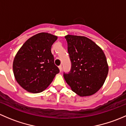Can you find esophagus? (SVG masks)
<instances>
[{
	"instance_id": "obj_1",
	"label": "esophagus",
	"mask_w": 126,
	"mask_h": 126,
	"mask_svg": "<svg viewBox=\"0 0 126 126\" xmlns=\"http://www.w3.org/2000/svg\"><path fill=\"white\" fill-rule=\"evenodd\" d=\"M58 68H59V70H60V72H62V66L60 65L58 66Z\"/></svg>"
}]
</instances>
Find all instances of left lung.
<instances>
[{"label": "left lung", "instance_id": "obj_1", "mask_svg": "<svg viewBox=\"0 0 126 126\" xmlns=\"http://www.w3.org/2000/svg\"><path fill=\"white\" fill-rule=\"evenodd\" d=\"M71 70L64 78L72 91L80 97L90 96L100 90L109 72L102 49L85 36L67 35Z\"/></svg>", "mask_w": 126, "mask_h": 126}]
</instances>
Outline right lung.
Segmentation results:
<instances>
[{
    "label": "right lung",
    "instance_id": "1",
    "mask_svg": "<svg viewBox=\"0 0 126 126\" xmlns=\"http://www.w3.org/2000/svg\"><path fill=\"white\" fill-rule=\"evenodd\" d=\"M57 39L55 35L39 33L28 39L15 55L13 63L15 78L28 92L43 91L59 72L51 52L52 45Z\"/></svg>",
    "mask_w": 126,
    "mask_h": 126
}]
</instances>
